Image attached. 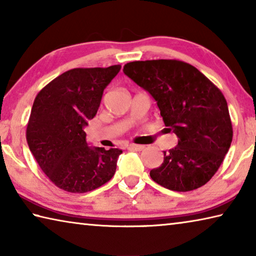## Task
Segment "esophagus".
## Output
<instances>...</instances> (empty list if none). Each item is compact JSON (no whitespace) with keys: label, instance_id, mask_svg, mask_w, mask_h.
Here are the masks:
<instances>
[{"label":"esophagus","instance_id":"esophagus-1","mask_svg":"<svg viewBox=\"0 0 256 256\" xmlns=\"http://www.w3.org/2000/svg\"><path fill=\"white\" fill-rule=\"evenodd\" d=\"M128 149L131 150H136V151H141L144 149V146H140V144H128Z\"/></svg>","mask_w":256,"mask_h":256}]
</instances>
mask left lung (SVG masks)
I'll return each instance as SVG.
<instances>
[{
  "label": "left lung",
  "mask_w": 256,
  "mask_h": 256,
  "mask_svg": "<svg viewBox=\"0 0 256 256\" xmlns=\"http://www.w3.org/2000/svg\"><path fill=\"white\" fill-rule=\"evenodd\" d=\"M123 72L154 98L178 146L164 151V162L150 170L156 183L176 192L209 182L230 148L232 125L226 98L196 68L178 60H134Z\"/></svg>",
  "instance_id": "left-lung-1"
}]
</instances>
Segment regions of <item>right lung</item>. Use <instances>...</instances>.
<instances>
[{
    "mask_svg": "<svg viewBox=\"0 0 256 256\" xmlns=\"http://www.w3.org/2000/svg\"><path fill=\"white\" fill-rule=\"evenodd\" d=\"M120 70V64L72 68L34 98L26 138L42 170L58 188L90 192L114 176L122 150L92 148L84 128L96 116L104 89Z\"/></svg>",
    "mask_w": 256,
    "mask_h": 256,
    "instance_id": "1",
    "label": "right lung"
}]
</instances>
